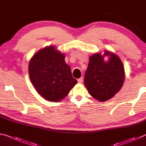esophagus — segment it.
Masks as SVG:
<instances>
[{
  "label": "esophagus",
  "instance_id": "34e87169",
  "mask_svg": "<svg viewBox=\"0 0 146 146\" xmlns=\"http://www.w3.org/2000/svg\"><path fill=\"white\" fill-rule=\"evenodd\" d=\"M83 77L79 78L78 80V82L79 83H82L83 82Z\"/></svg>",
  "mask_w": 146,
  "mask_h": 146
}]
</instances>
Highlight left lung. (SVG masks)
I'll list each match as a JSON object with an SVG mask.
<instances>
[{
  "label": "left lung",
  "mask_w": 146,
  "mask_h": 146,
  "mask_svg": "<svg viewBox=\"0 0 146 146\" xmlns=\"http://www.w3.org/2000/svg\"><path fill=\"white\" fill-rule=\"evenodd\" d=\"M106 55L110 57L107 62L104 61ZM124 80L123 63L115 54L106 50L104 55L97 53L89 57L84 84L95 99L102 102L112 98L120 90Z\"/></svg>",
  "instance_id": "1"
}]
</instances>
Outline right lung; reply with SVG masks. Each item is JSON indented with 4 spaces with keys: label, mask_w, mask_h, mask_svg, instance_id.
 Segmentation results:
<instances>
[{
    "label": "right lung",
    "mask_w": 146,
    "mask_h": 146,
    "mask_svg": "<svg viewBox=\"0 0 146 146\" xmlns=\"http://www.w3.org/2000/svg\"><path fill=\"white\" fill-rule=\"evenodd\" d=\"M64 58V54L49 46L39 50L29 62L31 82L37 92L50 102L61 101L78 83Z\"/></svg>",
    "instance_id": "add662e5"
}]
</instances>
